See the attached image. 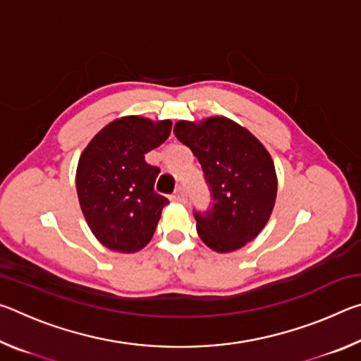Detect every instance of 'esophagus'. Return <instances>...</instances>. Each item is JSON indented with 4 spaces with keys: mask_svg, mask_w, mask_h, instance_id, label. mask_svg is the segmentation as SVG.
I'll use <instances>...</instances> for the list:
<instances>
[{
    "mask_svg": "<svg viewBox=\"0 0 361 361\" xmlns=\"http://www.w3.org/2000/svg\"><path fill=\"white\" fill-rule=\"evenodd\" d=\"M172 200H175V202H180V204H186L188 202V195H186V191L183 188H178L175 191V194L172 195Z\"/></svg>",
    "mask_w": 361,
    "mask_h": 361,
    "instance_id": "1",
    "label": "esophagus"
}]
</instances>
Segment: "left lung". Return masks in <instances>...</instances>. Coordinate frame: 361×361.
I'll list each match as a JSON object with an SVG mask.
<instances>
[{
	"label": "left lung",
	"instance_id": "8db88e82",
	"mask_svg": "<svg viewBox=\"0 0 361 361\" xmlns=\"http://www.w3.org/2000/svg\"><path fill=\"white\" fill-rule=\"evenodd\" d=\"M175 135L197 157L210 191V207L194 210L200 239L219 253L252 242L271 216L277 195L276 167L247 129L226 118L200 124L180 121Z\"/></svg>",
	"mask_w": 361,
	"mask_h": 361
}]
</instances>
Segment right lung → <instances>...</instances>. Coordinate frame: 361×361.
Here are the masks:
<instances>
[{
    "label": "right lung",
    "instance_id": "right-lung-1",
    "mask_svg": "<svg viewBox=\"0 0 361 361\" xmlns=\"http://www.w3.org/2000/svg\"><path fill=\"white\" fill-rule=\"evenodd\" d=\"M170 130V121L127 116L97 133L79 157V204L106 248L133 253L154 235L169 199L154 191L161 169L146 162L145 154L166 142Z\"/></svg>",
    "mask_w": 361,
    "mask_h": 361
}]
</instances>
